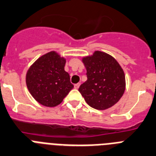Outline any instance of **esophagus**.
<instances>
[{
    "label": "esophagus",
    "instance_id": "obj_1",
    "mask_svg": "<svg viewBox=\"0 0 156 156\" xmlns=\"http://www.w3.org/2000/svg\"><path fill=\"white\" fill-rule=\"evenodd\" d=\"M80 85H81V84H80V83L75 84V88H79Z\"/></svg>",
    "mask_w": 156,
    "mask_h": 156
}]
</instances>
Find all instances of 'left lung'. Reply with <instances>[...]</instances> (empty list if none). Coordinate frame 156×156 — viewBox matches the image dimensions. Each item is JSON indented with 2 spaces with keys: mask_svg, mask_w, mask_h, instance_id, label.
I'll return each instance as SVG.
<instances>
[{
  "mask_svg": "<svg viewBox=\"0 0 156 156\" xmlns=\"http://www.w3.org/2000/svg\"><path fill=\"white\" fill-rule=\"evenodd\" d=\"M87 81L78 91L94 109H106L120 100L125 90V75L118 62L104 52L95 51L82 59Z\"/></svg>",
  "mask_w": 156,
  "mask_h": 156,
  "instance_id": "1",
  "label": "left lung"
}]
</instances>
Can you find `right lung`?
Listing matches in <instances>:
<instances>
[{
  "mask_svg": "<svg viewBox=\"0 0 156 156\" xmlns=\"http://www.w3.org/2000/svg\"><path fill=\"white\" fill-rule=\"evenodd\" d=\"M66 60L52 51L42 56L31 66L26 85L33 97L49 107L57 106L74 88L70 75L64 71Z\"/></svg>",
  "mask_w": 156,
  "mask_h": 156,
  "instance_id": "right-lung-1",
  "label": "right lung"
}]
</instances>
